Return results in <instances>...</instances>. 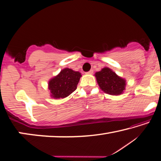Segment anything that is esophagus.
Returning a JSON list of instances; mask_svg holds the SVG:
<instances>
[{"instance_id":"1","label":"esophagus","mask_w":161,"mask_h":161,"mask_svg":"<svg viewBox=\"0 0 161 161\" xmlns=\"http://www.w3.org/2000/svg\"><path fill=\"white\" fill-rule=\"evenodd\" d=\"M93 73V70H90V71H89L88 72H87L86 74H92Z\"/></svg>"}]
</instances>
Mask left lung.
<instances>
[{
    "instance_id": "obj_1",
    "label": "left lung",
    "mask_w": 161,
    "mask_h": 161,
    "mask_svg": "<svg viewBox=\"0 0 161 161\" xmlns=\"http://www.w3.org/2000/svg\"><path fill=\"white\" fill-rule=\"evenodd\" d=\"M95 76L100 89L107 94L119 95L122 94L125 90L126 80L108 67L96 72Z\"/></svg>"
}]
</instances>
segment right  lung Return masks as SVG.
<instances>
[{
    "mask_svg": "<svg viewBox=\"0 0 161 161\" xmlns=\"http://www.w3.org/2000/svg\"><path fill=\"white\" fill-rule=\"evenodd\" d=\"M81 76L79 71L66 68L48 81L50 96L55 99L66 97L76 90Z\"/></svg>",
    "mask_w": 161,
    "mask_h": 161,
    "instance_id": "obj_1",
    "label": "right lung"
}]
</instances>
